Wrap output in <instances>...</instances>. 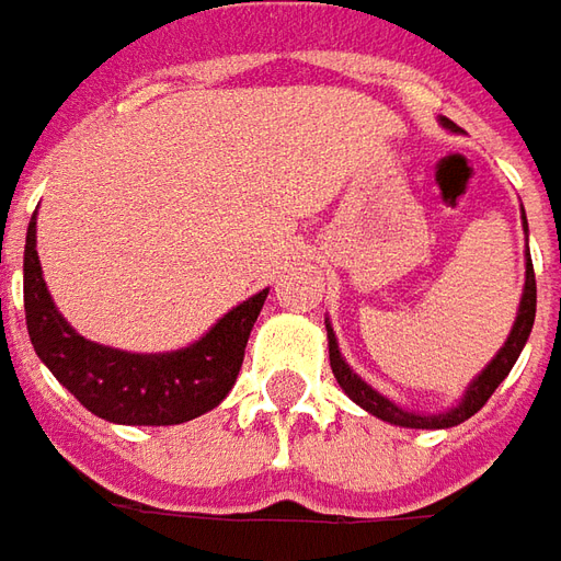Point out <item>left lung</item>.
<instances>
[{
	"label": "left lung",
	"instance_id": "left-lung-1",
	"mask_svg": "<svg viewBox=\"0 0 561 561\" xmlns=\"http://www.w3.org/2000/svg\"><path fill=\"white\" fill-rule=\"evenodd\" d=\"M445 126L450 129V119H445ZM525 231H528V221H525ZM535 311H537V284H535V265H531V253H528V262H525V293H522V306H518V318L516 324H513V333H510V340L506 345L497 352V358L491 360L488 367H484L479 379L466 389L463 401L454 408V411L447 413H435V416H423V413H411V411H401L398 404H392L389 398H382L379 392H374L358 374H352V367L342 360L340 355V345H336V336H333V330L327 324V340H330V367H333V377L340 382L345 394L360 404L364 411H370L379 420H386V423H394V426H408V430H447V426H457V423H463L469 420L472 413H479L484 408V401L494 394L500 382L506 379V374L513 370V364L522 355V345L528 342V333H531V327H535Z\"/></svg>",
	"mask_w": 561,
	"mask_h": 561
}]
</instances>
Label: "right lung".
<instances>
[{"label":"right lung","instance_id":"1","mask_svg":"<svg viewBox=\"0 0 561 561\" xmlns=\"http://www.w3.org/2000/svg\"><path fill=\"white\" fill-rule=\"evenodd\" d=\"M265 296L268 289L240 302L201 342L182 352L131 355L107 348L82 340L58 314L36 255V221L26 228L24 311L30 342L64 389L111 423L175 426L213 411L234 386Z\"/></svg>","mask_w":561,"mask_h":561}]
</instances>
